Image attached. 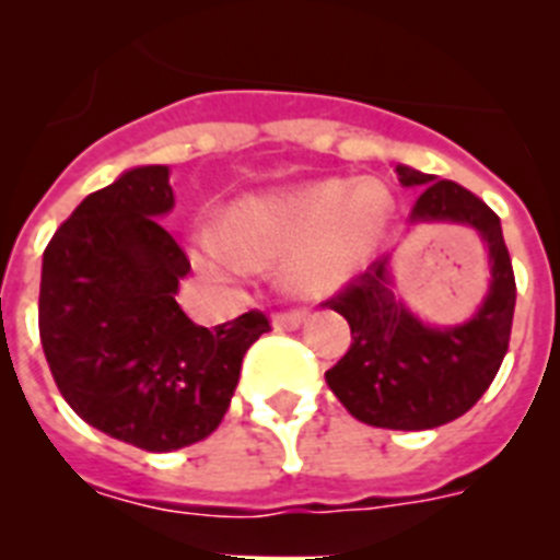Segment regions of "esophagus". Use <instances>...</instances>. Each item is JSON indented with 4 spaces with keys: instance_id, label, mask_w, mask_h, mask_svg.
<instances>
[{
    "instance_id": "1",
    "label": "esophagus",
    "mask_w": 560,
    "mask_h": 560,
    "mask_svg": "<svg viewBox=\"0 0 560 560\" xmlns=\"http://www.w3.org/2000/svg\"><path fill=\"white\" fill-rule=\"evenodd\" d=\"M303 323H305V311H280V314H275L277 330H296Z\"/></svg>"
}]
</instances>
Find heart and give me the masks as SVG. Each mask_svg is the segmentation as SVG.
<instances>
[{
    "label": "heart",
    "mask_w": 560,
    "mask_h": 560,
    "mask_svg": "<svg viewBox=\"0 0 560 560\" xmlns=\"http://www.w3.org/2000/svg\"><path fill=\"white\" fill-rule=\"evenodd\" d=\"M393 196L378 179H319L271 196L237 201L226 237L205 232L199 264L244 271L246 264H283L300 294H328L353 280L387 235Z\"/></svg>",
    "instance_id": "heart-1"
}]
</instances>
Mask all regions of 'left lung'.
<instances>
[{
    "label": "left lung",
    "instance_id": "left-lung-1",
    "mask_svg": "<svg viewBox=\"0 0 560 560\" xmlns=\"http://www.w3.org/2000/svg\"><path fill=\"white\" fill-rule=\"evenodd\" d=\"M404 187H423L412 224H463L482 237L491 283L471 319L452 328L420 323L395 300L389 257H381L325 305L348 319L350 350L325 373L341 407L378 429L423 432L452 423L497 378L511 341L516 280L499 215L457 182L398 165Z\"/></svg>",
    "mask_w": 560,
    "mask_h": 560
}]
</instances>
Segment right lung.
<instances>
[{
    "label": "right lung",
    "instance_id": "right-lung-1",
    "mask_svg": "<svg viewBox=\"0 0 560 560\" xmlns=\"http://www.w3.org/2000/svg\"><path fill=\"white\" fill-rule=\"evenodd\" d=\"M165 165L92 192L44 249L38 334L63 400L89 427L145 452H176L219 429L241 361L269 328L260 311L201 328L179 308L190 260L160 224Z\"/></svg>",
    "mask_w": 560,
    "mask_h": 560
}]
</instances>
